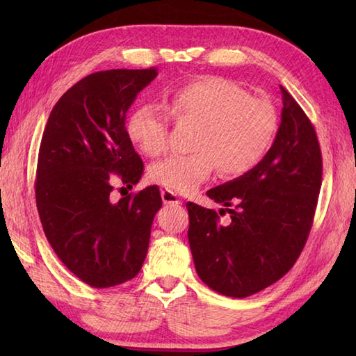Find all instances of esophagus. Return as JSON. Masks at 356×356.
Returning a JSON list of instances; mask_svg holds the SVG:
<instances>
[{"label":"esophagus","mask_w":356,"mask_h":356,"mask_svg":"<svg viewBox=\"0 0 356 356\" xmlns=\"http://www.w3.org/2000/svg\"><path fill=\"white\" fill-rule=\"evenodd\" d=\"M161 195H162V200L165 205H180V203H182L177 199L176 193H172L171 190H166V188H163Z\"/></svg>","instance_id":"34e87169"}]
</instances>
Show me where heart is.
I'll list each match as a JSON object with an SVG mask.
<instances>
[{
	"mask_svg": "<svg viewBox=\"0 0 356 356\" xmlns=\"http://www.w3.org/2000/svg\"><path fill=\"white\" fill-rule=\"evenodd\" d=\"M166 109L177 122H195L190 140L193 151L154 163L148 176L151 182L180 194L197 190L216 168L228 177L255 168L269 151L278 127L274 104L248 95L236 82L220 76H205L176 88ZM168 113L156 104H145L128 118V138L142 154L157 157L168 149Z\"/></svg>",
	"mask_w": 356,
	"mask_h": 356,
	"instance_id": "obj_1",
	"label": "heart"
}]
</instances>
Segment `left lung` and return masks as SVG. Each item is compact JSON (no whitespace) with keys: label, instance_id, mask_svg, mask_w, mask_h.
<instances>
[{"label":"left lung","instance_id":"obj_1","mask_svg":"<svg viewBox=\"0 0 356 356\" xmlns=\"http://www.w3.org/2000/svg\"><path fill=\"white\" fill-rule=\"evenodd\" d=\"M282 124L261 162L207 191L231 214L186 203L197 275L226 297L245 298L289 272L311 232L321 188L323 159L315 128L282 87ZM225 209H220V216Z\"/></svg>","mask_w":356,"mask_h":356}]
</instances>
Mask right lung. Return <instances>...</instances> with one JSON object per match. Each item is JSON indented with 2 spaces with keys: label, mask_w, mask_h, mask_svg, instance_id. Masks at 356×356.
Wrapping results in <instances>:
<instances>
[{
  "label": "right lung",
  "mask_w": 356,
  "mask_h": 356,
  "mask_svg": "<svg viewBox=\"0 0 356 356\" xmlns=\"http://www.w3.org/2000/svg\"><path fill=\"white\" fill-rule=\"evenodd\" d=\"M156 76L153 67L88 74L59 97L44 128L38 214L59 260L92 287L118 286L139 274L162 207L157 186L111 199L113 180L130 190L142 177L125 116Z\"/></svg>",
  "instance_id": "add662e5"
}]
</instances>
